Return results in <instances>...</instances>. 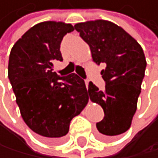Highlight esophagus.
Wrapping results in <instances>:
<instances>
[{
    "instance_id": "34e87169",
    "label": "esophagus",
    "mask_w": 158,
    "mask_h": 158,
    "mask_svg": "<svg viewBox=\"0 0 158 158\" xmlns=\"http://www.w3.org/2000/svg\"><path fill=\"white\" fill-rule=\"evenodd\" d=\"M85 83H86V87H87V89H88V86H89V80H86V81H85Z\"/></svg>"
}]
</instances>
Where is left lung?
<instances>
[{"label":"left lung","instance_id":"obj_1","mask_svg":"<svg viewBox=\"0 0 158 158\" xmlns=\"http://www.w3.org/2000/svg\"><path fill=\"white\" fill-rule=\"evenodd\" d=\"M74 27L90 46L93 60L106 64L101 71L105 90L90 82L87 96L105 113L96 125L100 139H112L131 127L147 67L143 50L124 28L109 20H88Z\"/></svg>","mask_w":158,"mask_h":158}]
</instances>
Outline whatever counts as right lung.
Masks as SVG:
<instances>
[{
    "label": "right lung",
    "instance_id": "1",
    "mask_svg": "<svg viewBox=\"0 0 158 158\" xmlns=\"http://www.w3.org/2000/svg\"><path fill=\"white\" fill-rule=\"evenodd\" d=\"M74 31L71 23L48 20L33 25L14 44L8 76L20 115L41 139L62 141L74 117L88 103L85 82L72 73L52 72L54 60H62L60 43Z\"/></svg>",
    "mask_w": 158,
    "mask_h": 158
}]
</instances>
